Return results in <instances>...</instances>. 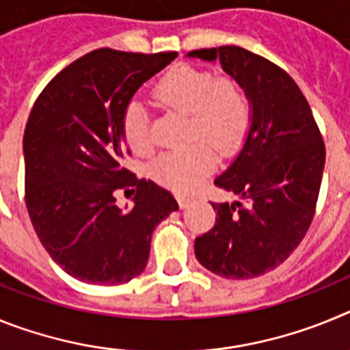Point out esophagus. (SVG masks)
<instances>
[{"mask_svg":"<svg viewBox=\"0 0 350 350\" xmlns=\"http://www.w3.org/2000/svg\"><path fill=\"white\" fill-rule=\"evenodd\" d=\"M177 202H178V205H180V208H187V206L193 203V200H191V198H187V196H178Z\"/></svg>","mask_w":350,"mask_h":350,"instance_id":"34e87169","label":"esophagus"}]
</instances>
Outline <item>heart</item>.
<instances>
[{
    "mask_svg": "<svg viewBox=\"0 0 350 350\" xmlns=\"http://www.w3.org/2000/svg\"><path fill=\"white\" fill-rule=\"evenodd\" d=\"M166 107L191 116L189 140H205L219 152L230 154L242 145L250 128V105L237 80L215 77L193 66H178L166 73L156 88ZM122 133L137 154L152 150L147 108L133 100L122 116ZM215 166L212 148L194 144L182 150L161 154L152 163V175L170 189L193 191Z\"/></svg>",
    "mask_w": 350,
    "mask_h": 350,
    "instance_id": "heart-1",
    "label": "heart"
}]
</instances>
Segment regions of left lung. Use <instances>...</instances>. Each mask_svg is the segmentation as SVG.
Wrapping results in <instances>:
<instances>
[{
    "instance_id": "obj_1",
    "label": "left lung",
    "mask_w": 350,
    "mask_h": 350,
    "mask_svg": "<svg viewBox=\"0 0 350 350\" xmlns=\"http://www.w3.org/2000/svg\"><path fill=\"white\" fill-rule=\"evenodd\" d=\"M187 57L221 63L252 113L240 152L213 180L238 200L212 203L215 224L196 238L194 254L224 279L259 277L286 261L310 226L326 159L323 137L303 92L277 64L234 45Z\"/></svg>"
}]
</instances>
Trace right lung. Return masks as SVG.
I'll list each match as a JSON object with an SVG mask.
<instances>
[{"label":"right lung","mask_w":350,"mask_h":350,"mask_svg":"<svg viewBox=\"0 0 350 350\" xmlns=\"http://www.w3.org/2000/svg\"><path fill=\"white\" fill-rule=\"evenodd\" d=\"M175 57L98 49L57 73L31 110L23 140L27 212L49 256L82 282L138 277L156 226L178 210L170 191L122 166L126 107ZM131 185L133 206L120 209L115 193Z\"/></svg>","instance_id":"1"}]
</instances>
